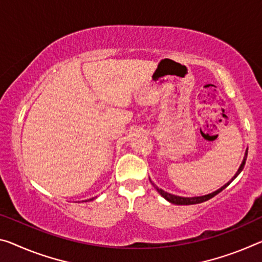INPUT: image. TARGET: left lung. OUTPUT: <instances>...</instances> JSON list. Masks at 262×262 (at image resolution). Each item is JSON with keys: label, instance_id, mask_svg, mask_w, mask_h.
<instances>
[{"label": "left lung", "instance_id": "obj_1", "mask_svg": "<svg viewBox=\"0 0 262 262\" xmlns=\"http://www.w3.org/2000/svg\"><path fill=\"white\" fill-rule=\"evenodd\" d=\"M246 159H247V150L246 152H245V156H244V160H243V163L240 164V167L238 169V171L235 172V175L232 177V180L230 182H227V183L225 185H223L221 189H218L217 191H214V192L212 193H209V194H205V196H199V197H181V196H176V194H171L169 192H165L164 190H162L160 188H157V186L152 183V182L150 181V183L154 185V188H155L157 190V192H159L162 197L167 199L168 202L172 203V204H176V205H192V204H199V203H203V202H206L209 201V199H211L212 197H214L215 194H218L219 192H222V191L226 188L227 185H230V183L232 181L234 180V178L239 175L240 172L243 171V169L245 167V163H246Z\"/></svg>", "mask_w": 262, "mask_h": 262}]
</instances>
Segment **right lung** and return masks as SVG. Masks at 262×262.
Here are the masks:
<instances>
[{
  "label": "right lung",
  "mask_w": 262,
  "mask_h": 262,
  "mask_svg": "<svg viewBox=\"0 0 262 262\" xmlns=\"http://www.w3.org/2000/svg\"><path fill=\"white\" fill-rule=\"evenodd\" d=\"M94 198H95V197H93L92 199H89V201H93V199H94Z\"/></svg>",
  "instance_id": "right-lung-1"
}]
</instances>
